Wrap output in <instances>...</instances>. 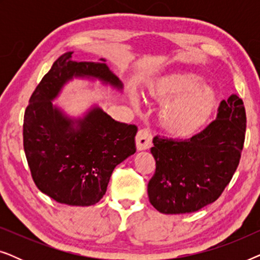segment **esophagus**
Listing matches in <instances>:
<instances>
[{"label": "esophagus", "instance_id": "1", "mask_svg": "<svg viewBox=\"0 0 260 260\" xmlns=\"http://www.w3.org/2000/svg\"><path fill=\"white\" fill-rule=\"evenodd\" d=\"M151 133L148 129L138 130L136 135V147L138 150H145L151 147Z\"/></svg>", "mask_w": 260, "mask_h": 260}]
</instances>
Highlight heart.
Wrapping results in <instances>:
<instances>
[{
  "label": "heart",
  "mask_w": 260,
  "mask_h": 260,
  "mask_svg": "<svg viewBox=\"0 0 260 260\" xmlns=\"http://www.w3.org/2000/svg\"><path fill=\"white\" fill-rule=\"evenodd\" d=\"M197 74H172L158 79L151 86V95L157 101L169 102L161 112V122L167 130L179 136L198 133L207 122L216 103L215 92L200 85Z\"/></svg>",
  "instance_id": "1"
}]
</instances>
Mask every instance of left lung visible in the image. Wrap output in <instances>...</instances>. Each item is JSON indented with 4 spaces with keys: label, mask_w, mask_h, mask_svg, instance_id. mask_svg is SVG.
<instances>
[{
    "label": "left lung",
    "mask_w": 260,
    "mask_h": 260,
    "mask_svg": "<svg viewBox=\"0 0 260 260\" xmlns=\"http://www.w3.org/2000/svg\"><path fill=\"white\" fill-rule=\"evenodd\" d=\"M246 133L243 99L221 101L216 118L190 138L154 137L150 204L165 214L193 213L218 200L239 165Z\"/></svg>",
    "instance_id": "left-lung-1"
}]
</instances>
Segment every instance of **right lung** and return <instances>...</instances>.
Returning a JSON list of instances; mask_svg holds the SVG:
<instances>
[{"mask_svg": "<svg viewBox=\"0 0 260 260\" xmlns=\"http://www.w3.org/2000/svg\"><path fill=\"white\" fill-rule=\"evenodd\" d=\"M101 61L72 60L65 53L30 95L23 118V149L39 189L59 204L91 206L104 197L116 166L136 151L135 124L116 122L101 109L73 122L53 108L52 99L73 76H90L122 88Z\"/></svg>", "mask_w": 260, "mask_h": 260, "instance_id": "right-lung-1", "label": "right lung"}]
</instances>
